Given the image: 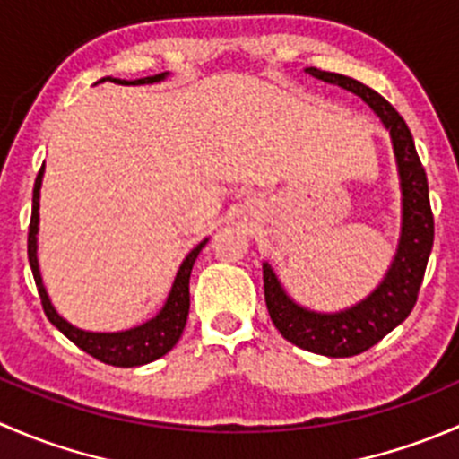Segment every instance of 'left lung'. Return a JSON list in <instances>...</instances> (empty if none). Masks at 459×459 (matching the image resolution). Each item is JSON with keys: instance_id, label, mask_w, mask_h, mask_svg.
<instances>
[{"instance_id": "left-lung-1", "label": "left lung", "mask_w": 459, "mask_h": 459, "mask_svg": "<svg viewBox=\"0 0 459 459\" xmlns=\"http://www.w3.org/2000/svg\"><path fill=\"white\" fill-rule=\"evenodd\" d=\"M307 73L316 80L362 97L391 135L402 195L400 239L382 281L353 307L335 313L302 307L286 293L268 262L262 264L264 298L273 324L290 344L326 358H351L368 351L393 328L400 326L418 302V290L422 286L430 248H433L429 182L409 126L382 95L353 77L319 71L313 66L307 68Z\"/></svg>"}]
</instances>
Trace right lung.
<instances>
[{"instance_id": "obj_1", "label": "right lung", "mask_w": 459, "mask_h": 459, "mask_svg": "<svg viewBox=\"0 0 459 459\" xmlns=\"http://www.w3.org/2000/svg\"><path fill=\"white\" fill-rule=\"evenodd\" d=\"M170 73H160L152 77H142V80H117V77H104L101 82H115L122 86H143V84H157L164 82ZM41 179H44V166H41L39 175L35 179V188H32V217L29 229V262L32 268V277H35L37 290H39L41 307H44L46 317L50 319L53 326H57L73 344L80 346L88 355L104 364H113V367H142V364L155 362L161 355L169 353L178 340L182 337L184 326L188 319V308H191V293H188V281H191L193 264L204 247H206L208 238L202 239L186 257L179 264V271L175 275L173 286L169 290L164 307L157 311L155 317L146 319L143 324L126 328V331H113V333H100V331H84V328L73 326L68 319H64L53 307L46 290L44 280L39 273V259H37V233H39V191Z\"/></svg>"}]
</instances>
